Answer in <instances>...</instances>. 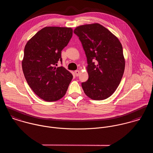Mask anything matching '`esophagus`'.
<instances>
[{"mask_svg":"<svg viewBox=\"0 0 153 153\" xmlns=\"http://www.w3.org/2000/svg\"><path fill=\"white\" fill-rule=\"evenodd\" d=\"M79 73H80L79 71H78V70L75 71V75H76V76H78L79 75Z\"/></svg>","mask_w":153,"mask_h":153,"instance_id":"esophagus-1","label":"esophagus"}]
</instances>
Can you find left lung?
Instances as JSON below:
<instances>
[{
    "mask_svg": "<svg viewBox=\"0 0 153 153\" xmlns=\"http://www.w3.org/2000/svg\"><path fill=\"white\" fill-rule=\"evenodd\" d=\"M87 58L88 79L82 82L85 94L94 100L109 97L118 87L125 69L122 45L99 23L78 26L74 31Z\"/></svg>",
    "mask_w": 153,
    "mask_h": 153,
    "instance_id": "1",
    "label": "left lung"
}]
</instances>
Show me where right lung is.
I'll list each match as a JSON object with an SVG mask.
<instances>
[{
    "mask_svg": "<svg viewBox=\"0 0 153 153\" xmlns=\"http://www.w3.org/2000/svg\"><path fill=\"white\" fill-rule=\"evenodd\" d=\"M72 36L71 27H45L25 45L23 72L29 86L39 98L48 102L58 101L66 92L73 78L63 66L56 68L61 51Z\"/></svg>",
    "mask_w": 153,
    "mask_h": 153,
    "instance_id": "add662e5",
    "label": "right lung"
}]
</instances>
